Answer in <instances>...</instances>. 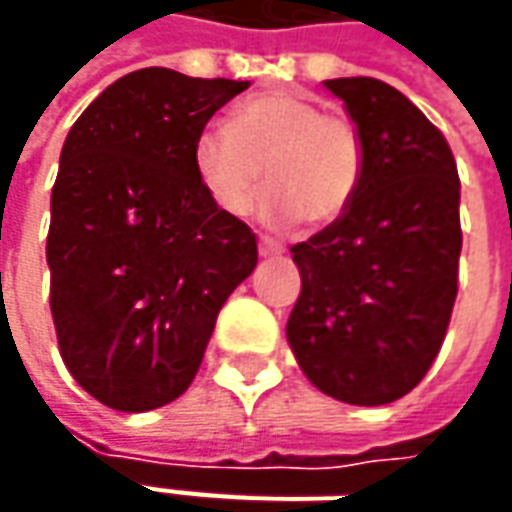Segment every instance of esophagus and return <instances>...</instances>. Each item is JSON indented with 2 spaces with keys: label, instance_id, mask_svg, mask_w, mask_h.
I'll return each instance as SVG.
<instances>
[{
  "label": "esophagus",
  "instance_id": "obj_1",
  "mask_svg": "<svg viewBox=\"0 0 512 512\" xmlns=\"http://www.w3.org/2000/svg\"><path fill=\"white\" fill-rule=\"evenodd\" d=\"M285 253V245L270 239V236H259V256H282Z\"/></svg>",
  "mask_w": 512,
  "mask_h": 512
}]
</instances>
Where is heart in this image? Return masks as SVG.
Segmentation results:
<instances>
[{
	"label": "heart",
	"instance_id": "heart-1",
	"mask_svg": "<svg viewBox=\"0 0 512 512\" xmlns=\"http://www.w3.org/2000/svg\"><path fill=\"white\" fill-rule=\"evenodd\" d=\"M362 136L299 90H267L239 102L227 125H207L193 142V170L207 199L245 213L262 185L259 213L273 225L325 227L350 210L362 179Z\"/></svg>",
	"mask_w": 512,
	"mask_h": 512
}]
</instances>
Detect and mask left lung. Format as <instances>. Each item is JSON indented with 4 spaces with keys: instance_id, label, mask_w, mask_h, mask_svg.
I'll return each mask as SVG.
<instances>
[{
    "instance_id": "left-lung-1",
    "label": "left lung",
    "mask_w": 512,
    "mask_h": 512,
    "mask_svg": "<svg viewBox=\"0 0 512 512\" xmlns=\"http://www.w3.org/2000/svg\"><path fill=\"white\" fill-rule=\"evenodd\" d=\"M362 136L350 210L290 247L302 293L287 342L310 382L347 404H390L439 356L459 293V170L404 93L370 76L327 79Z\"/></svg>"
}]
</instances>
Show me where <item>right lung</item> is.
Returning a JSON list of instances; mask_svg holds the SVG:
<instances>
[{"instance_id":"1","label":"right lung","mask_w":512,"mask_h":512,"mask_svg":"<svg viewBox=\"0 0 512 512\" xmlns=\"http://www.w3.org/2000/svg\"><path fill=\"white\" fill-rule=\"evenodd\" d=\"M250 82L142 68L73 122L50 196V313L70 376L145 413L185 393L227 296L256 267L253 230L207 199L193 142Z\"/></svg>"}]
</instances>
